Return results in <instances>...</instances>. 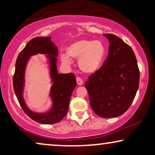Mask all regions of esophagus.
<instances>
[{"mask_svg": "<svg viewBox=\"0 0 155 155\" xmlns=\"http://www.w3.org/2000/svg\"><path fill=\"white\" fill-rule=\"evenodd\" d=\"M76 80H77V83L78 85H82L83 84V80H82V78H80V77H77Z\"/></svg>", "mask_w": 155, "mask_h": 155, "instance_id": "1", "label": "esophagus"}]
</instances>
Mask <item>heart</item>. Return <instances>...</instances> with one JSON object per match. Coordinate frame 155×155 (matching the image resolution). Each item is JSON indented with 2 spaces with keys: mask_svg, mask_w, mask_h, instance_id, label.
Returning <instances> with one entry per match:
<instances>
[{
  "mask_svg": "<svg viewBox=\"0 0 155 155\" xmlns=\"http://www.w3.org/2000/svg\"><path fill=\"white\" fill-rule=\"evenodd\" d=\"M61 55V61L71 64V58L78 60V66L83 73L92 74L100 68L106 54V47L100 41L82 39L73 42Z\"/></svg>",
  "mask_w": 155,
  "mask_h": 155,
  "instance_id": "1",
  "label": "heart"
}]
</instances>
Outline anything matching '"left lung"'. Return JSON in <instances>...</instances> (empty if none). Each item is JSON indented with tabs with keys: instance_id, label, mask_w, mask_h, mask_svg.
<instances>
[{
	"instance_id": "left-lung-1",
	"label": "left lung",
	"mask_w": 155,
	"mask_h": 155,
	"mask_svg": "<svg viewBox=\"0 0 155 155\" xmlns=\"http://www.w3.org/2000/svg\"><path fill=\"white\" fill-rule=\"evenodd\" d=\"M104 36L109 41V54L84 86L94 113L112 118L122 115L130 107L139 87L140 71L128 44L112 34Z\"/></svg>"
}]
</instances>
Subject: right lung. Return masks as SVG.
Segmentation results:
<instances>
[{
    "label": "right lung",
    "mask_w": 155,
    "mask_h": 155,
    "mask_svg": "<svg viewBox=\"0 0 155 155\" xmlns=\"http://www.w3.org/2000/svg\"><path fill=\"white\" fill-rule=\"evenodd\" d=\"M37 53L48 54L50 59L51 77L54 83L51 89V96L54 104L49 112L44 114L35 113L25 104L22 97L24 83V70L28 58ZM57 47L51 41L50 37H35L31 39L20 54L15 63L13 75L15 93L23 111L29 118L42 124H52L61 121L66 115L72 92L77 84L73 73L58 74L56 67Z\"/></svg>",
    "instance_id": "add662e5"
}]
</instances>
